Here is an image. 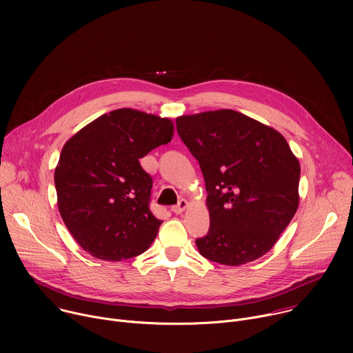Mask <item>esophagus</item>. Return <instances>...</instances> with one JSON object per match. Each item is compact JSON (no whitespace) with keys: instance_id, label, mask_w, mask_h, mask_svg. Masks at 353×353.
Segmentation results:
<instances>
[{"instance_id":"obj_1","label":"esophagus","mask_w":353,"mask_h":353,"mask_svg":"<svg viewBox=\"0 0 353 353\" xmlns=\"http://www.w3.org/2000/svg\"><path fill=\"white\" fill-rule=\"evenodd\" d=\"M187 208H188V203H187V201H185V199H180L179 204L174 205V207L172 208V211H173L176 215H180V214H183Z\"/></svg>"}]
</instances>
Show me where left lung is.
I'll list each match as a JSON object with an SVG mask.
<instances>
[{
	"label": "left lung",
	"instance_id": "8db88e82",
	"mask_svg": "<svg viewBox=\"0 0 353 353\" xmlns=\"http://www.w3.org/2000/svg\"><path fill=\"white\" fill-rule=\"evenodd\" d=\"M176 124L208 192L211 226L195 240L199 254L232 267L267 254L299 207L300 163L283 135L230 109Z\"/></svg>",
	"mask_w": 353,
	"mask_h": 353
}]
</instances>
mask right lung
I'll use <instances>...</instances> for the list:
<instances>
[{
    "mask_svg": "<svg viewBox=\"0 0 353 353\" xmlns=\"http://www.w3.org/2000/svg\"><path fill=\"white\" fill-rule=\"evenodd\" d=\"M173 130L168 117L117 109L65 142L54 172L59 211L94 259L127 260L155 240L162 221L149 211L152 179L139 159L170 142Z\"/></svg>",
    "mask_w": 353,
    "mask_h": 353,
    "instance_id": "obj_1",
    "label": "right lung"
}]
</instances>
